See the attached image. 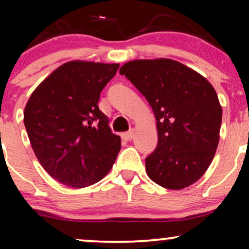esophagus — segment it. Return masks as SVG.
<instances>
[{"label":"esophagus","mask_w":249,"mask_h":249,"mask_svg":"<svg viewBox=\"0 0 249 249\" xmlns=\"http://www.w3.org/2000/svg\"><path fill=\"white\" fill-rule=\"evenodd\" d=\"M132 136H133V130H130V131H127V132L122 133V139L125 142H128V141H131Z\"/></svg>","instance_id":"obj_1"}]
</instances>
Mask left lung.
<instances>
[{
	"label": "left lung",
	"mask_w": 249,
	"mask_h": 249,
	"mask_svg": "<svg viewBox=\"0 0 249 249\" xmlns=\"http://www.w3.org/2000/svg\"><path fill=\"white\" fill-rule=\"evenodd\" d=\"M139 90L157 119L158 145L145 159L152 181L182 190L206 172L219 144L222 108L205 77L167 58L137 59L119 70Z\"/></svg>",
	"instance_id": "obj_1"
}]
</instances>
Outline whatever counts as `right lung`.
<instances>
[{"instance_id": "right-lung-1", "label": "right lung", "mask_w": 249, "mask_h": 249, "mask_svg": "<svg viewBox=\"0 0 249 249\" xmlns=\"http://www.w3.org/2000/svg\"><path fill=\"white\" fill-rule=\"evenodd\" d=\"M119 64L72 61L61 65L31 93L24 126L41 165L63 185L96 184L112 168L121 138L99 110V96Z\"/></svg>"}]
</instances>
